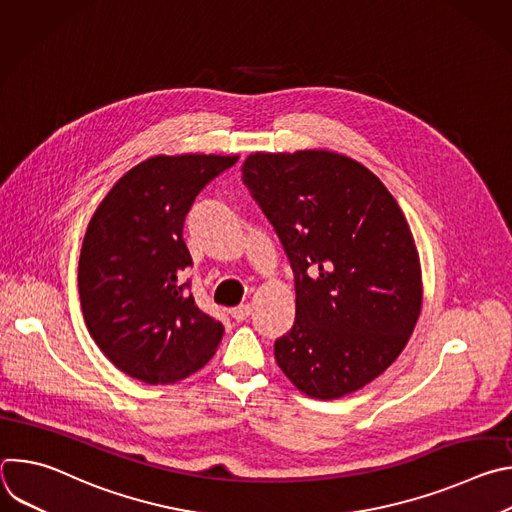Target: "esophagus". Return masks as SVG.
<instances>
[{"instance_id": "34e87169", "label": "esophagus", "mask_w": 512, "mask_h": 512, "mask_svg": "<svg viewBox=\"0 0 512 512\" xmlns=\"http://www.w3.org/2000/svg\"><path fill=\"white\" fill-rule=\"evenodd\" d=\"M231 314H233V318H235L237 322H243V320H247V318H249V314H251V306H249V304L237 306V308H233V310H231Z\"/></svg>"}]
</instances>
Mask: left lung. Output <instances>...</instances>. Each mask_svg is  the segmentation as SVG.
Instances as JSON below:
<instances>
[{
	"mask_svg": "<svg viewBox=\"0 0 512 512\" xmlns=\"http://www.w3.org/2000/svg\"><path fill=\"white\" fill-rule=\"evenodd\" d=\"M243 182L296 281V322L275 340L283 375L314 399L369 385L405 348L421 312V265L385 184L326 150L251 154Z\"/></svg>",
	"mask_w": 512,
	"mask_h": 512,
	"instance_id": "obj_1",
	"label": "left lung"
}]
</instances>
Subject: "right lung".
I'll list each match as a JSON object with an SVG mask.
<instances>
[{"label":"right lung","instance_id":"1","mask_svg":"<svg viewBox=\"0 0 512 512\" xmlns=\"http://www.w3.org/2000/svg\"><path fill=\"white\" fill-rule=\"evenodd\" d=\"M239 156H154L131 168L97 206L79 259L89 334L125 375L170 385L202 369L225 326L182 281L192 265L182 229L198 192Z\"/></svg>","mask_w":512,"mask_h":512}]
</instances>
